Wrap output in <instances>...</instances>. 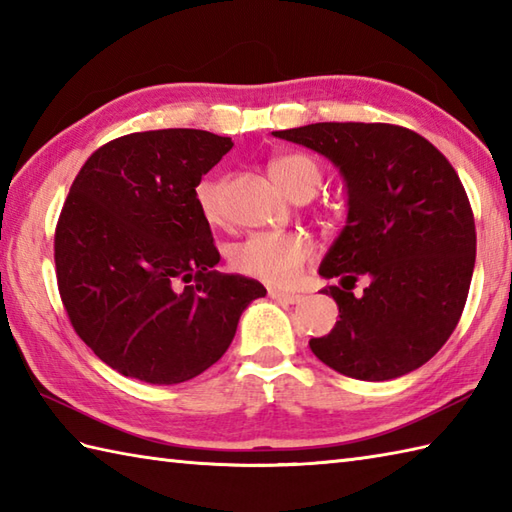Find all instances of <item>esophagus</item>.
<instances>
[{
	"label": "esophagus",
	"instance_id": "obj_1",
	"mask_svg": "<svg viewBox=\"0 0 512 512\" xmlns=\"http://www.w3.org/2000/svg\"><path fill=\"white\" fill-rule=\"evenodd\" d=\"M270 299H275L279 303H301L303 301V295H295V292H281V290H270L268 292Z\"/></svg>",
	"mask_w": 512,
	"mask_h": 512
}]
</instances>
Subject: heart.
I'll return each instance as SVG.
<instances>
[{
  "instance_id": "b5f03b06",
  "label": "heart",
  "mask_w": 512,
  "mask_h": 512,
  "mask_svg": "<svg viewBox=\"0 0 512 512\" xmlns=\"http://www.w3.org/2000/svg\"><path fill=\"white\" fill-rule=\"evenodd\" d=\"M268 171L277 187L284 189L290 198L303 193L312 195L321 182L317 158L301 154V151L273 158ZM226 187L228 178L222 173H213V176L202 178L195 189V200L209 222H220L226 213ZM312 255L314 246L306 235L255 233L233 246L231 264L237 273L264 281V284L290 286L295 284Z\"/></svg>"
}]
</instances>
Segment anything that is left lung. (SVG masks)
<instances>
[{
	"label": "left lung",
	"mask_w": 512,
	"mask_h": 512,
	"mask_svg": "<svg viewBox=\"0 0 512 512\" xmlns=\"http://www.w3.org/2000/svg\"><path fill=\"white\" fill-rule=\"evenodd\" d=\"M339 167L347 222L319 275L339 306L310 339L321 363L358 380L422 367L458 325L475 266V220L451 162L427 138L387 123H314L273 132ZM356 280L368 286L358 298Z\"/></svg>",
	"instance_id": "obj_1"
}]
</instances>
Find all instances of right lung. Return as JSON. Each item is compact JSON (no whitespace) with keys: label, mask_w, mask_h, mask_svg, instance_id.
Masks as SVG:
<instances>
[{"label":"right lung","mask_w":512,"mask_h":512,"mask_svg":"<svg viewBox=\"0 0 512 512\" xmlns=\"http://www.w3.org/2000/svg\"><path fill=\"white\" fill-rule=\"evenodd\" d=\"M231 138L202 129L127 134L74 178L54 233L59 295L74 332L123 376L191 380L222 358L266 288L217 273L195 187Z\"/></svg>","instance_id":"right-lung-1"}]
</instances>
